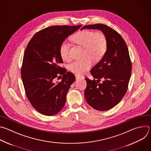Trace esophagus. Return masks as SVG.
Listing matches in <instances>:
<instances>
[{"mask_svg":"<svg viewBox=\"0 0 151 151\" xmlns=\"http://www.w3.org/2000/svg\"><path fill=\"white\" fill-rule=\"evenodd\" d=\"M82 78H82V77H81L79 76H76V79H77V80H78L79 79H82Z\"/></svg>","mask_w":151,"mask_h":151,"instance_id":"34e87169","label":"esophagus"}]
</instances>
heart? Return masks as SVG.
<instances>
[{"label": "heart", "instance_id": "heart-1", "mask_svg": "<svg viewBox=\"0 0 151 151\" xmlns=\"http://www.w3.org/2000/svg\"><path fill=\"white\" fill-rule=\"evenodd\" d=\"M72 40L76 44L85 49V56L94 61L100 60L105 54L107 48V40L103 33L89 30H83L75 34ZM60 54L63 60L69 57V44L66 41L63 42L60 46ZM92 66V61L88 58L82 61H75L69 66V70L77 75H82L87 72Z\"/></svg>", "mask_w": 151, "mask_h": 151}]
</instances>
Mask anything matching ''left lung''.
I'll list each match as a JSON object with an SVG mask.
<instances>
[{
	"label": "left lung",
	"instance_id": "1",
	"mask_svg": "<svg viewBox=\"0 0 151 151\" xmlns=\"http://www.w3.org/2000/svg\"><path fill=\"white\" fill-rule=\"evenodd\" d=\"M101 30L105 36L107 51L100 61L91 70L94 78H85L87 86L84 95L93 108L105 111L115 106L125 96L132 73V62L122 36L111 27L103 24L85 26L83 29ZM102 83L97 84L100 79Z\"/></svg>",
	"mask_w": 151,
	"mask_h": 151
}]
</instances>
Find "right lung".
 <instances>
[{"label":"right lung","instance_id":"1","mask_svg":"<svg viewBox=\"0 0 151 151\" xmlns=\"http://www.w3.org/2000/svg\"><path fill=\"white\" fill-rule=\"evenodd\" d=\"M79 26H54L37 32L25 50L21 78L27 97L39 113L52 116L58 113L66 103L75 75L60 67L63 63L60 46L69 35L78 30ZM58 74L61 82L55 83ZM59 77V76H58Z\"/></svg>","mask_w":151,"mask_h":151}]
</instances>
